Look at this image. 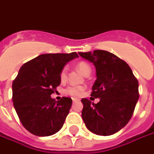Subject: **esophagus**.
Instances as JSON below:
<instances>
[{
  "instance_id": "34e87169",
  "label": "esophagus",
  "mask_w": 154,
  "mask_h": 154,
  "mask_svg": "<svg viewBox=\"0 0 154 154\" xmlns=\"http://www.w3.org/2000/svg\"><path fill=\"white\" fill-rule=\"evenodd\" d=\"M76 101H78V100H77V99H73V102H74V103H75Z\"/></svg>"
}]
</instances>
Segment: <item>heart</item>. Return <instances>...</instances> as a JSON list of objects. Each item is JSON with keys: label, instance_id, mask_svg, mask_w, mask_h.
Returning <instances> with one entry per match:
<instances>
[{"label": "heart", "instance_id": "b5f03b06", "mask_svg": "<svg viewBox=\"0 0 154 154\" xmlns=\"http://www.w3.org/2000/svg\"><path fill=\"white\" fill-rule=\"evenodd\" d=\"M77 68L81 72V74L85 75V76L91 74V66H90L89 63L85 62V61H80L79 63H77ZM66 76L67 69L64 67V68L62 69V70L60 72V79L62 81H64L66 79ZM83 91L84 87H82V86H69L65 90V93H66L67 95L74 96V97H77V96H79V95H81L83 93Z\"/></svg>", "mask_w": 154, "mask_h": 154}]
</instances>
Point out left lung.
Returning <instances> with one entry per match:
<instances>
[{
	"label": "left lung",
	"mask_w": 154,
	"mask_h": 154,
	"mask_svg": "<svg viewBox=\"0 0 154 154\" xmlns=\"http://www.w3.org/2000/svg\"><path fill=\"white\" fill-rule=\"evenodd\" d=\"M79 54L95 65L96 80L91 96L100 98L96 104L86 98L81 100L84 122L96 135H112L132 116L139 98L138 81L128 63L110 52L95 50Z\"/></svg>",
	"instance_id": "8db88e82"
}]
</instances>
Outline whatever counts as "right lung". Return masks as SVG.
Segmentation results:
<instances>
[{
  "label": "right lung",
  "instance_id": "obj_1",
  "mask_svg": "<svg viewBox=\"0 0 154 154\" xmlns=\"http://www.w3.org/2000/svg\"><path fill=\"white\" fill-rule=\"evenodd\" d=\"M77 57L75 52L45 54L21 67L12 83V101L22 126L33 135H54L63 127L72 99L57 101L51 95L60 85L62 69Z\"/></svg>",
  "mask_w": 154,
  "mask_h": 154
}]
</instances>
